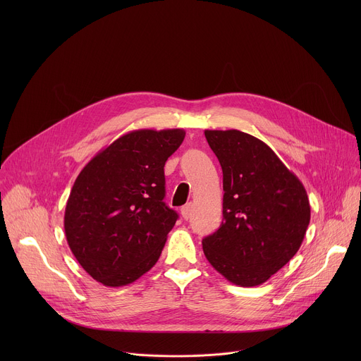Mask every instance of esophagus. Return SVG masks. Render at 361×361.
I'll return each mask as SVG.
<instances>
[{"label":"esophagus","instance_id":"1","mask_svg":"<svg viewBox=\"0 0 361 361\" xmlns=\"http://www.w3.org/2000/svg\"><path fill=\"white\" fill-rule=\"evenodd\" d=\"M190 216H191V205L187 204V205H184V207H181V217L184 220H188Z\"/></svg>","mask_w":361,"mask_h":361}]
</instances>
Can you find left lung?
I'll return each mask as SVG.
<instances>
[{
	"label": "left lung",
	"instance_id": "obj_1",
	"mask_svg": "<svg viewBox=\"0 0 361 361\" xmlns=\"http://www.w3.org/2000/svg\"><path fill=\"white\" fill-rule=\"evenodd\" d=\"M223 170V223L202 240L209 263L230 283H266L298 251L310 202L301 181L262 140L238 130H205Z\"/></svg>",
	"mask_w": 361,
	"mask_h": 361
}]
</instances>
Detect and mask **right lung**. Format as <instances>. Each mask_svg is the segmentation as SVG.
Wrapping results in <instances>:
<instances>
[{"label":"right lung","instance_id":"add662e5","mask_svg":"<svg viewBox=\"0 0 361 361\" xmlns=\"http://www.w3.org/2000/svg\"><path fill=\"white\" fill-rule=\"evenodd\" d=\"M185 131L135 130L104 149L78 174L66 205L67 243L98 283H134L160 259L178 214L167 207L164 166Z\"/></svg>","mask_w":361,"mask_h":361}]
</instances>
